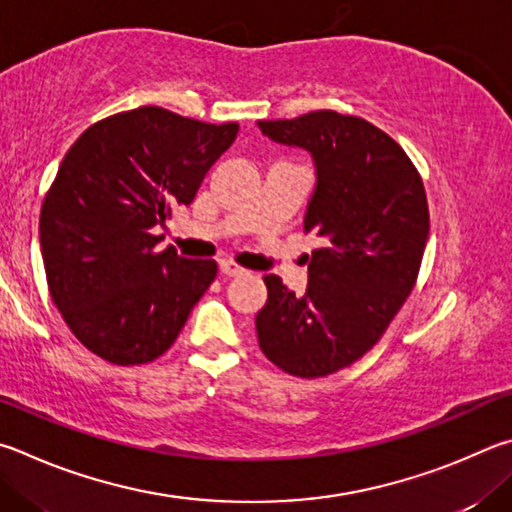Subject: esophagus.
<instances>
[{
    "mask_svg": "<svg viewBox=\"0 0 512 512\" xmlns=\"http://www.w3.org/2000/svg\"><path fill=\"white\" fill-rule=\"evenodd\" d=\"M220 272L224 276H242L247 270H245V267H240L238 263H233V261H222L220 263Z\"/></svg>",
    "mask_w": 512,
    "mask_h": 512,
    "instance_id": "obj_1",
    "label": "esophagus"
}]
</instances>
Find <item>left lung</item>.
I'll list each match as a JSON object with an SVG mask.
<instances>
[{
	"instance_id": "left-lung-1",
	"label": "left lung",
	"mask_w": 512,
	"mask_h": 512,
	"mask_svg": "<svg viewBox=\"0 0 512 512\" xmlns=\"http://www.w3.org/2000/svg\"><path fill=\"white\" fill-rule=\"evenodd\" d=\"M258 128L315 159L303 229L324 240L303 297L263 276L258 346L285 373L324 378L369 353L414 290L429 236L425 186L407 152L360 116L319 110Z\"/></svg>"
}]
</instances>
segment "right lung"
I'll return each mask as SVG.
<instances>
[{"instance_id": "obj_1", "label": "right lung", "mask_w": 512, "mask_h": 512, "mask_svg": "<svg viewBox=\"0 0 512 512\" xmlns=\"http://www.w3.org/2000/svg\"><path fill=\"white\" fill-rule=\"evenodd\" d=\"M238 134L146 105L98 121L67 150L40 211L44 272L62 319L116 366L155 362L175 344L218 263L155 251Z\"/></svg>"}]
</instances>
